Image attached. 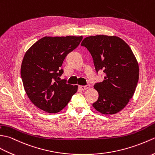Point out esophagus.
I'll list each match as a JSON object with an SVG mask.
<instances>
[{
  "label": "esophagus",
  "instance_id": "34e87169",
  "mask_svg": "<svg viewBox=\"0 0 155 155\" xmlns=\"http://www.w3.org/2000/svg\"><path fill=\"white\" fill-rule=\"evenodd\" d=\"M91 87V85H89V84H87V85H80V87L81 90H86V89H89V87Z\"/></svg>",
  "mask_w": 155,
  "mask_h": 155
}]
</instances>
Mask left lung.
Listing matches in <instances>:
<instances>
[{
  "label": "left lung",
  "mask_w": 155,
  "mask_h": 155,
  "mask_svg": "<svg viewBox=\"0 0 155 155\" xmlns=\"http://www.w3.org/2000/svg\"><path fill=\"white\" fill-rule=\"evenodd\" d=\"M91 54L95 70H103L105 80L94 85L99 98L93 107L99 113L113 115L121 111L135 93L139 76L137 60L129 46L115 36L85 38L81 44Z\"/></svg>",
  "instance_id": "1"
}]
</instances>
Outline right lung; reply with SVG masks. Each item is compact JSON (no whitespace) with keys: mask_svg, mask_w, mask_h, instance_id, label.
<instances>
[{"mask_svg":"<svg viewBox=\"0 0 155 155\" xmlns=\"http://www.w3.org/2000/svg\"><path fill=\"white\" fill-rule=\"evenodd\" d=\"M83 36H45L26 51L21 65L24 88L30 100L47 113H58L78 91V85L61 80L67 55L79 46Z\"/></svg>","mask_w":155,"mask_h":155,"instance_id":"1","label":"right lung"}]
</instances>
